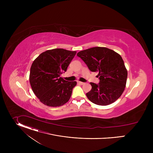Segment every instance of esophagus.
I'll return each mask as SVG.
<instances>
[{
    "label": "esophagus",
    "instance_id": "1",
    "mask_svg": "<svg viewBox=\"0 0 153 153\" xmlns=\"http://www.w3.org/2000/svg\"><path fill=\"white\" fill-rule=\"evenodd\" d=\"M77 83H79V84H80V85H84L85 84V83L84 82H80V81H77Z\"/></svg>",
    "mask_w": 153,
    "mask_h": 153
}]
</instances>
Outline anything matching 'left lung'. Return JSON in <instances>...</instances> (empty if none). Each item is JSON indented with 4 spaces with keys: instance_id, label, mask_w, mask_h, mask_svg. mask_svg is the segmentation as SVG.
Segmentation results:
<instances>
[{
    "instance_id": "8db88e82",
    "label": "left lung",
    "mask_w": 153,
    "mask_h": 153,
    "mask_svg": "<svg viewBox=\"0 0 153 153\" xmlns=\"http://www.w3.org/2000/svg\"><path fill=\"white\" fill-rule=\"evenodd\" d=\"M92 72H98L100 82H91V91L86 96L93 103L105 106L117 100L122 94L128 76L124 62L118 53L105 47H93L79 52Z\"/></svg>"
}]
</instances>
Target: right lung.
Returning <instances> with one entry per match:
<instances>
[{"instance_id": "obj_1", "label": "right lung", "mask_w": 153, "mask_h": 153, "mask_svg": "<svg viewBox=\"0 0 153 153\" xmlns=\"http://www.w3.org/2000/svg\"><path fill=\"white\" fill-rule=\"evenodd\" d=\"M76 54V51L56 48L41 53L33 62L30 85L35 95L44 105L60 106L70 100L77 82L65 80L60 74L67 71Z\"/></svg>"}]
</instances>
